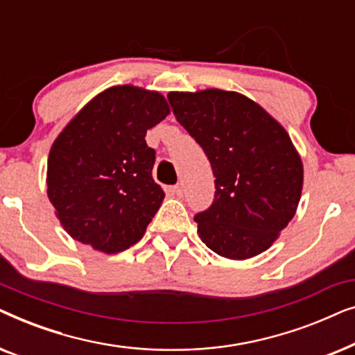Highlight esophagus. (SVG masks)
<instances>
[{"instance_id": "1", "label": "esophagus", "mask_w": 355, "mask_h": 355, "mask_svg": "<svg viewBox=\"0 0 355 355\" xmlns=\"http://www.w3.org/2000/svg\"><path fill=\"white\" fill-rule=\"evenodd\" d=\"M173 193H174V196H176V197H182V196H184V186H182L181 182L176 184V186L173 187Z\"/></svg>"}]
</instances>
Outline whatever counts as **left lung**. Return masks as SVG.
Segmentation results:
<instances>
[{"label": "left lung", "instance_id": "1", "mask_svg": "<svg viewBox=\"0 0 355 355\" xmlns=\"http://www.w3.org/2000/svg\"><path fill=\"white\" fill-rule=\"evenodd\" d=\"M168 100L216 178L211 207L193 218L203 244L231 260L270 249L294 218L302 192V159L289 134L237 92H169Z\"/></svg>", "mask_w": 355, "mask_h": 355}]
</instances>
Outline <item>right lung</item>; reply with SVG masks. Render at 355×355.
<instances>
[{
  "mask_svg": "<svg viewBox=\"0 0 355 355\" xmlns=\"http://www.w3.org/2000/svg\"><path fill=\"white\" fill-rule=\"evenodd\" d=\"M169 114L158 92L110 87L92 98L51 145L48 198L72 239L105 254L137 244L162 205L147 130Z\"/></svg>",
  "mask_w": 355,
  "mask_h": 355,
  "instance_id": "add662e5",
  "label": "right lung"
}]
</instances>
